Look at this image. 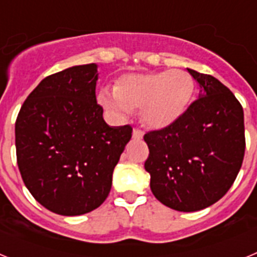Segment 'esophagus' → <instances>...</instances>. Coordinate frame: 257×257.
<instances>
[{
    "mask_svg": "<svg viewBox=\"0 0 257 257\" xmlns=\"http://www.w3.org/2000/svg\"><path fill=\"white\" fill-rule=\"evenodd\" d=\"M143 136H144V133L142 130H138V128H134L133 131V138L135 140H140L143 139Z\"/></svg>",
    "mask_w": 257,
    "mask_h": 257,
    "instance_id": "esophagus-1",
    "label": "esophagus"
}]
</instances>
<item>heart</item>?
I'll use <instances>...</instances> for the list:
<instances>
[{
    "label": "heart",
    "mask_w": 257,
    "mask_h": 257,
    "mask_svg": "<svg viewBox=\"0 0 257 257\" xmlns=\"http://www.w3.org/2000/svg\"><path fill=\"white\" fill-rule=\"evenodd\" d=\"M196 90L193 77L181 69L124 76L115 88H103L99 103L118 118L140 109L142 119L152 128L176 122L190 105Z\"/></svg>",
    "instance_id": "1"
}]
</instances>
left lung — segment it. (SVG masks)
I'll list each match as a JSON object with an SVG mask.
<instances>
[{
  "label": "left lung",
  "mask_w": 257,
  "mask_h": 257,
  "mask_svg": "<svg viewBox=\"0 0 257 257\" xmlns=\"http://www.w3.org/2000/svg\"><path fill=\"white\" fill-rule=\"evenodd\" d=\"M199 95L178 121L145 134V170L161 203L183 212L199 211L225 196L243 162V108L219 79L189 69Z\"/></svg>",
  "instance_id": "left-lung-1"
}]
</instances>
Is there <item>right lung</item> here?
Returning a JSON list of instances; mask_svg holds the SVG:
<instances>
[{
    "label": "right lung",
    "instance_id": "1",
    "mask_svg": "<svg viewBox=\"0 0 257 257\" xmlns=\"http://www.w3.org/2000/svg\"><path fill=\"white\" fill-rule=\"evenodd\" d=\"M97 65H74L46 77L28 95L15 122L22 179L37 202L63 216L103 203L131 126L110 127L96 103Z\"/></svg>",
    "mask_w": 257,
    "mask_h": 257
}]
</instances>
